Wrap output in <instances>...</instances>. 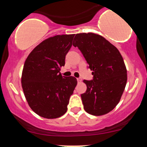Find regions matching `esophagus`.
Wrapping results in <instances>:
<instances>
[{"label":"esophagus","mask_w":147,"mask_h":147,"mask_svg":"<svg viewBox=\"0 0 147 147\" xmlns=\"http://www.w3.org/2000/svg\"><path fill=\"white\" fill-rule=\"evenodd\" d=\"M77 80L78 82H81L82 81V78H77Z\"/></svg>","instance_id":"esophagus-1"}]
</instances>
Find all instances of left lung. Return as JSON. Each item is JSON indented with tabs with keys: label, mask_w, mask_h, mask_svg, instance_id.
<instances>
[{
	"label": "left lung",
	"mask_w": 147,
	"mask_h": 147,
	"mask_svg": "<svg viewBox=\"0 0 147 147\" xmlns=\"http://www.w3.org/2000/svg\"><path fill=\"white\" fill-rule=\"evenodd\" d=\"M77 47L92 70L93 79L84 80L87 90L81 95L88 113L99 116L117 106L125 88L127 71L120 52L105 38L94 33L77 34Z\"/></svg>",
	"instance_id": "1"
}]
</instances>
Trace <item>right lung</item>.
<instances>
[{
    "instance_id": "right-lung-1",
    "label": "right lung",
    "mask_w": 147,
    "mask_h": 147,
    "mask_svg": "<svg viewBox=\"0 0 147 147\" xmlns=\"http://www.w3.org/2000/svg\"><path fill=\"white\" fill-rule=\"evenodd\" d=\"M75 34L57 35L42 41L25 60L21 84L27 102L42 117L55 119L66 113L77 79L60 73Z\"/></svg>"
}]
</instances>
